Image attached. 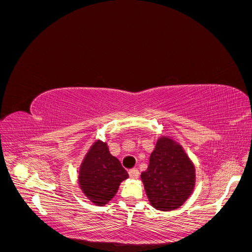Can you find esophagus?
Returning <instances> with one entry per match:
<instances>
[{
  "mask_svg": "<svg viewBox=\"0 0 252 252\" xmlns=\"http://www.w3.org/2000/svg\"><path fill=\"white\" fill-rule=\"evenodd\" d=\"M129 177L131 179H138L140 177V171L136 168H132L129 170Z\"/></svg>",
  "mask_w": 252,
  "mask_h": 252,
  "instance_id": "obj_1",
  "label": "esophagus"
}]
</instances>
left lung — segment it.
<instances>
[{"instance_id":"1","label":"left lung","mask_w":252,"mask_h":252,"mask_svg":"<svg viewBox=\"0 0 252 252\" xmlns=\"http://www.w3.org/2000/svg\"><path fill=\"white\" fill-rule=\"evenodd\" d=\"M142 181L155 208L169 211L179 208L191 194L195 169L183 148L169 138H159L149 158Z\"/></svg>"}]
</instances>
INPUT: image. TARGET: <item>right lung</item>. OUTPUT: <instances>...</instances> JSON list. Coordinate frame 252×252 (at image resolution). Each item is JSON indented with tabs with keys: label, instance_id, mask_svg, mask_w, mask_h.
<instances>
[{
	"label": "right lung",
	"instance_id": "right-lung-1",
	"mask_svg": "<svg viewBox=\"0 0 252 252\" xmlns=\"http://www.w3.org/2000/svg\"><path fill=\"white\" fill-rule=\"evenodd\" d=\"M128 173L119 159L110 155L107 144L95 142L82 163L79 183L88 199L95 205L107 204L116 195Z\"/></svg>",
	"mask_w": 252,
	"mask_h": 252
}]
</instances>
